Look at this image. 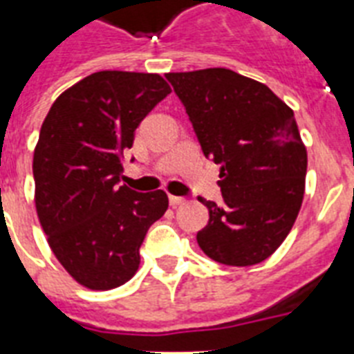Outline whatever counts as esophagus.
Masks as SVG:
<instances>
[{
    "mask_svg": "<svg viewBox=\"0 0 354 354\" xmlns=\"http://www.w3.org/2000/svg\"><path fill=\"white\" fill-rule=\"evenodd\" d=\"M169 202H171L172 207H176V205H182L185 204V198H182V196H169Z\"/></svg>",
    "mask_w": 354,
    "mask_h": 354,
    "instance_id": "obj_1",
    "label": "esophagus"
}]
</instances>
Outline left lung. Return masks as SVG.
Listing matches in <instances>:
<instances>
[{"label":"left lung","mask_w":354,"mask_h":354,"mask_svg":"<svg viewBox=\"0 0 354 354\" xmlns=\"http://www.w3.org/2000/svg\"><path fill=\"white\" fill-rule=\"evenodd\" d=\"M205 158L221 165L222 204L198 198L209 222L202 252L227 266L263 263L301 209L307 149L294 112L257 80L226 68L167 73Z\"/></svg>","instance_id":"obj_1"}]
</instances>
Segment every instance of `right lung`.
Wrapping results in <instances>:
<instances>
[{
	"label": "right lung",
	"instance_id": "right-lung-1",
	"mask_svg": "<svg viewBox=\"0 0 354 354\" xmlns=\"http://www.w3.org/2000/svg\"><path fill=\"white\" fill-rule=\"evenodd\" d=\"M169 93L156 73L97 71L64 91L41 124L36 213L58 263L90 290L132 279L145 235L169 207L163 191L119 185L136 128Z\"/></svg>",
	"mask_w": 354,
	"mask_h": 354
}]
</instances>
